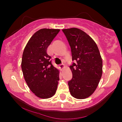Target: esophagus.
I'll list each match as a JSON object with an SVG mask.
<instances>
[{"mask_svg":"<svg viewBox=\"0 0 122 122\" xmlns=\"http://www.w3.org/2000/svg\"><path fill=\"white\" fill-rule=\"evenodd\" d=\"M64 67H65V66H64V64H61V65H60V68H61V69H64Z\"/></svg>","mask_w":122,"mask_h":122,"instance_id":"34e87169","label":"esophagus"}]
</instances>
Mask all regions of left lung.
<instances>
[{
  "label": "left lung",
  "mask_w": 122,
  "mask_h": 122,
  "mask_svg": "<svg viewBox=\"0 0 122 122\" xmlns=\"http://www.w3.org/2000/svg\"><path fill=\"white\" fill-rule=\"evenodd\" d=\"M62 31L72 53V78L68 82L70 92L76 99H85L94 92L102 77L101 56L94 41L83 31L71 28Z\"/></svg>",
  "instance_id": "left-lung-1"
}]
</instances>
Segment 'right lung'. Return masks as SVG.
Returning a JSON list of instances; mask_svg holds the SVG:
<instances>
[{
	"mask_svg": "<svg viewBox=\"0 0 122 122\" xmlns=\"http://www.w3.org/2000/svg\"><path fill=\"white\" fill-rule=\"evenodd\" d=\"M59 29H42L29 40L22 55V72L30 90L42 99L50 98L56 93L59 72L52 64L47 49Z\"/></svg>",
	"mask_w": 122,
	"mask_h": 122,
	"instance_id": "add662e5",
	"label": "right lung"
}]
</instances>
